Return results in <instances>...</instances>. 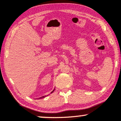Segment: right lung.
Here are the masks:
<instances>
[{
	"instance_id": "obj_1",
	"label": "right lung",
	"mask_w": 121,
	"mask_h": 121,
	"mask_svg": "<svg viewBox=\"0 0 121 121\" xmlns=\"http://www.w3.org/2000/svg\"><path fill=\"white\" fill-rule=\"evenodd\" d=\"M55 89H53V91H51V93H52L54 91H55ZM48 95H47V96H48ZM46 97V95H45V96H43V97H40V98H39V99H42V98H44V97ZM38 99H39V98H38Z\"/></svg>"
}]
</instances>
